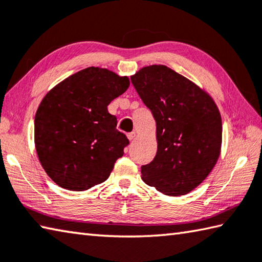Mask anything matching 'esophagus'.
I'll use <instances>...</instances> for the list:
<instances>
[{
    "mask_svg": "<svg viewBox=\"0 0 262 262\" xmlns=\"http://www.w3.org/2000/svg\"><path fill=\"white\" fill-rule=\"evenodd\" d=\"M127 137H128V140H129V141L135 140V137H136V132L128 133V134H127Z\"/></svg>",
    "mask_w": 262,
    "mask_h": 262,
    "instance_id": "1",
    "label": "esophagus"
}]
</instances>
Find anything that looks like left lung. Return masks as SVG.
Masks as SVG:
<instances>
[{"label":"left lung","mask_w":262,"mask_h":262,"mask_svg":"<svg viewBox=\"0 0 262 262\" xmlns=\"http://www.w3.org/2000/svg\"><path fill=\"white\" fill-rule=\"evenodd\" d=\"M130 80L157 125V154L141 167L142 180L167 196L189 193L220 156L222 121L216 104L165 65L146 66Z\"/></svg>","instance_id":"left-lung-1"}]
</instances>
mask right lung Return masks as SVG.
Here are the masks:
<instances>
[{
  "label": "right lung",
  "mask_w": 262,
  "mask_h": 262,
  "mask_svg": "<svg viewBox=\"0 0 262 262\" xmlns=\"http://www.w3.org/2000/svg\"><path fill=\"white\" fill-rule=\"evenodd\" d=\"M129 87L127 77L88 68L46 95L34 120L37 157L59 187L83 191L106 181L129 141L107 105Z\"/></svg>",
  "instance_id": "right-lung-1"
}]
</instances>
